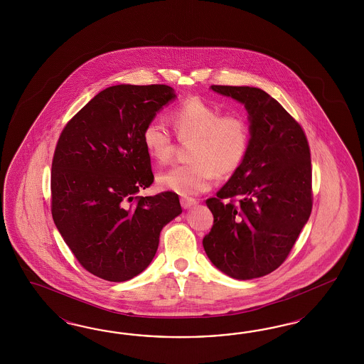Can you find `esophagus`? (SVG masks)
I'll use <instances>...</instances> for the list:
<instances>
[{
    "label": "esophagus",
    "mask_w": 364,
    "mask_h": 364,
    "mask_svg": "<svg viewBox=\"0 0 364 364\" xmlns=\"http://www.w3.org/2000/svg\"><path fill=\"white\" fill-rule=\"evenodd\" d=\"M180 203H181V207H183L184 210H188V208H191V207H193V205L198 204V201L192 198H180Z\"/></svg>",
    "instance_id": "obj_1"
}]
</instances>
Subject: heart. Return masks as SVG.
Instances as JSON below:
<instances>
[{"label":"heart","instance_id":"b5f03b06","mask_svg":"<svg viewBox=\"0 0 364 364\" xmlns=\"http://www.w3.org/2000/svg\"><path fill=\"white\" fill-rule=\"evenodd\" d=\"M171 122L178 139H193L191 163L159 175L160 187L184 196L196 195L208 191L216 175L231 176L244 164L251 146V127L242 114H223L220 108L198 96H191L171 112ZM141 140L146 154L156 163L166 164L172 160L173 137L161 122H146Z\"/></svg>","mask_w":364,"mask_h":364}]
</instances>
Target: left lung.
I'll return each mask as SVG.
<instances>
[{"mask_svg":"<svg viewBox=\"0 0 364 364\" xmlns=\"http://www.w3.org/2000/svg\"><path fill=\"white\" fill-rule=\"evenodd\" d=\"M244 104L250 152L237 172L205 201L213 225L203 245L233 279L268 275L284 263L312 210V169L303 128L274 97L254 87L212 85Z\"/></svg>","mask_w":364,"mask_h":364,"instance_id":"obj_1","label":"left lung"}]
</instances>
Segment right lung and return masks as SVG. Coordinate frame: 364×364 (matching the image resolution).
Segmentation results:
<instances>
[{
  "instance_id": "right-lung-1",
  "label": "right lung",
  "mask_w": 364,
  "mask_h": 364,
  "mask_svg": "<svg viewBox=\"0 0 364 364\" xmlns=\"http://www.w3.org/2000/svg\"><path fill=\"white\" fill-rule=\"evenodd\" d=\"M175 97L168 85L109 87L60 134L50 173L52 216L92 275L127 282L141 274L163 227L181 213L175 192L139 196L154 178L144 127Z\"/></svg>"
}]
</instances>
